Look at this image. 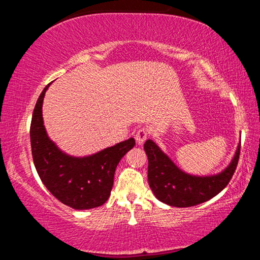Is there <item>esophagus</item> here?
I'll return each instance as SVG.
<instances>
[{
  "instance_id": "1",
  "label": "esophagus",
  "mask_w": 260,
  "mask_h": 260,
  "mask_svg": "<svg viewBox=\"0 0 260 260\" xmlns=\"http://www.w3.org/2000/svg\"><path fill=\"white\" fill-rule=\"evenodd\" d=\"M149 135V132H148V128H141L139 129L138 132H136L135 134V140H136V143L140 144V146H142V144L144 143V141L147 140Z\"/></svg>"
}]
</instances>
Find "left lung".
<instances>
[{
	"instance_id": "obj_1",
	"label": "left lung",
	"mask_w": 260,
	"mask_h": 260,
	"mask_svg": "<svg viewBox=\"0 0 260 260\" xmlns=\"http://www.w3.org/2000/svg\"><path fill=\"white\" fill-rule=\"evenodd\" d=\"M241 142L225 170L218 174L192 175L183 172L152 140L144 143L148 156V181L152 192L162 203L188 208L209 201L225 188L234 174L240 157Z\"/></svg>"
}]
</instances>
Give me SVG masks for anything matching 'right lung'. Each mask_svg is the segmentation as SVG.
Instances as JSON below:
<instances>
[{"label": "right lung", "instance_id": "obj_1", "mask_svg": "<svg viewBox=\"0 0 260 260\" xmlns=\"http://www.w3.org/2000/svg\"><path fill=\"white\" fill-rule=\"evenodd\" d=\"M50 83L35 104L30 122V147L37 172L46 188L61 203L76 210L103 205L113 186L118 162L135 146L129 138L90 156H70L49 139L43 125L42 104Z\"/></svg>", "mask_w": 260, "mask_h": 260}]
</instances>
